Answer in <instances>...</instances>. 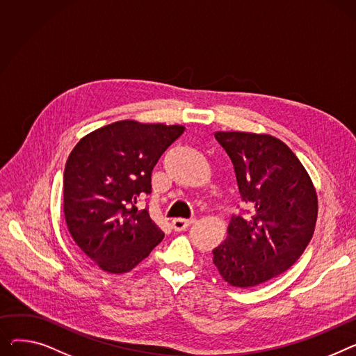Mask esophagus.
<instances>
[{
    "label": "esophagus",
    "instance_id": "esophagus-1",
    "mask_svg": "<svg viewBox=\"0 0 356 356\" xmlns=\"http://www.w3.org/2000/svg\"><path fill=\"white\" fill-rule=\"evenodd\" d=\"M193 223H195V219H181V218H179V219H173L172 226L176 232H181V230H186L188 226L193 225Z\"/></svg>",
    "mask_w": 356,
    "mask_h": 356
}]
</instances>
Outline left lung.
Segmentation results:
<instances>
[{
  "mask_svg": "<svg viewBox=\"0 0 356 356\" xmlns=\"http://www.w3.org/2000/svg\"><path fill=\"white\" fill-rule=\"evenodd\" d=\"M229 154L246 216H232L213 264L234 288L288 270L309 245L318 218L315 186L295 153L269 134L216 131Z\"/></svg>",
  "mask_w": 356,
  "mask_h": 356,
  "instance_id": "8db88e82",
  "label": "left lung"
}]
</instances>
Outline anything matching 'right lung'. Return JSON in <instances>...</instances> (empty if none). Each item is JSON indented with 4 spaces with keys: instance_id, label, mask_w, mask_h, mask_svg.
<instances>
[{
    "instance_id": "right-lung-1",
    "label": "right lung",
    "mask_w": 356,
    "mask_h": 356,
    "mask_svg": "<svg viewBox=\"0 0 356 356\" xmlns=\"http://www.w3.org/2000/svg\"><path fill=\"white\" fill-rule=\"evenodd\" d=\"M183 126L115 122L84 136L64 170V218L77 246L108 273H126L164 233L137 203L152 192L160 156Z\"/></svg>"
}]
</instances>
